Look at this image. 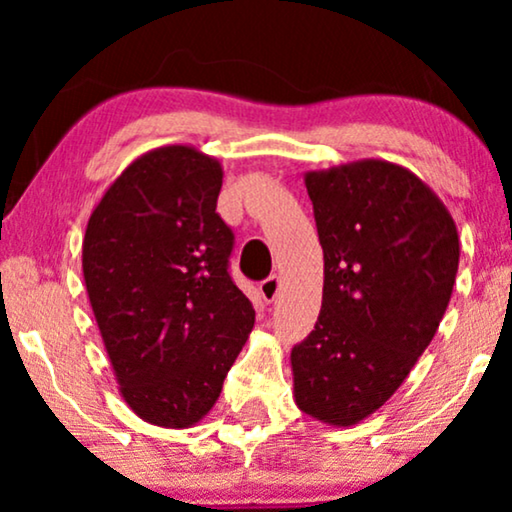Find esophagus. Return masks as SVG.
<instances>
[{"label": "esophagus", "mask_w": 512, "mask_h": 512, "mask_svg": "<svg viewBox=\"0 0 512 512\" xmlns=\"http://www.w3.org/2000/svg\"><path fill=\"white\" fill-rule=\"evenodd\" d=\"M258 291H261L265 303H272V300H277L279 291H282V279L277 275H270L268 279H263L261 286H258Z\"/></svg>", "instance_id": "34e87169"}]
</instances>
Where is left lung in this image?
<instances>
[{"mask_svg":"<svg viewBox=\"0 0 512 512\" xmlns=\"http://www.w3.org/2000/svg\"><path fill=\"white\" fill-rule=\"evenodd\" d=\"M305 186L324 296L314 331L291 349L293 401L328 426H352L396 394L431 345L457 279V223L389 160L312 170Z\"/></svg>","mask_w":512,"mask_h":512,"instance_id":"1","label":"left lung"}]
</instances>
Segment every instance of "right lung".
Here are the masks:
<instances>
[{"label": "right lung", "mask_w": 512, "mask_h": 512, "mask_svg": "<svg viewBox=\"0 0 512 512\" xmlns=\"http://www.w3.org/2000/svg\"><path fill=\"white\" fill-rule=\"evenodd\" d=\"M221 181L219 160L195 146H158L118 174L83 237V279L118 391L163 429H191L214 408L254 328L228 275Z\"/></svg>", "instance_id": "right-lung-1"}]
</instances>
